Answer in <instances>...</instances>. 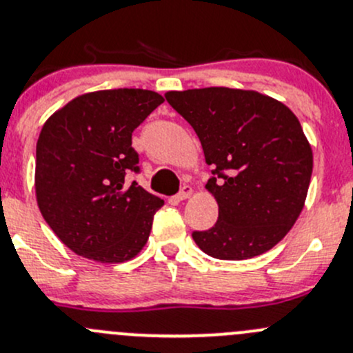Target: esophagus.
I'll use <instances>...</instances> for the list:
<instances>
[{
  "label": "esophagus",
  "mask_w": 353,
  "mask_h": 353,
  "mask_svg": "<svg viewBox=\"0 0 353 353\" xmlns=\"http://www.w3.org/2000/svg\"><path fill=\"white\" fill-rule=\"evenodd\" d=\"M191 194H192V188L191 186H183V189H181V191L176 194V199H177V201H183V199H188Z\"/></svg>",
  "instance_id": "34e87169"
}]
</instances>
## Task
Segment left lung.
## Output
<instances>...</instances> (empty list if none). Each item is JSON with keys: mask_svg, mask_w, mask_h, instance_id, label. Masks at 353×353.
Returning a JSON list of instances; mask_svg holds the SVG:
<instances>
[{"mask_svg": "<svg viewBox=\"0 0 353 353\" xmlns=\"http://www.w3.org/2000/svg\"><path fill=\"white\" fill-rule=\"evenodd\" d=\"M167 103L194 128L213 176L218 221L192 232L203 252L243 261L270 250L298 220L313 154L288 106L257 91L203 88L169 91Z\"/></svg>", "mask_w": 353, "mask_h": 353, "instance_id": "obj_1", "label": "left lung"}]
</instances>
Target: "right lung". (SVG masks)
<instances>
[{
	"label": "right lung",
	"mask_w": 353,
	"mask_h": 353,
	"mask_svg": "<svg viewBox=\"0 0 353 353\" xmlns=\"http://www.w3.org/2000/svg\"><path fill=\"white\" fill-rule=\"evenodd\" d=\"M164 98L147 89H106L69 101L37 142L35 191L43 220L74 254L103 264L135 257L164 201L128 186L140 172L133 130Z\"/></svg>",
	"instance_id": "right-lung-1"
}]
</instances>
